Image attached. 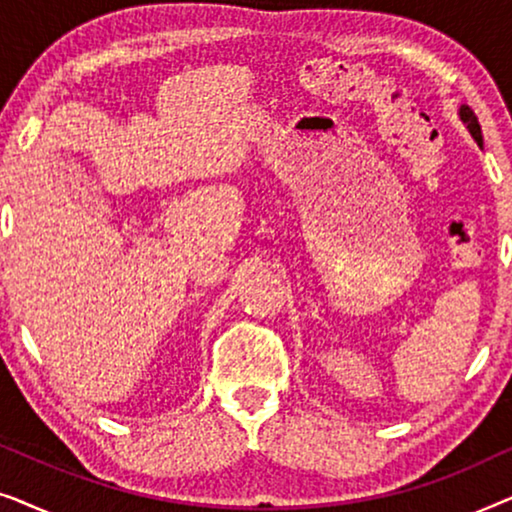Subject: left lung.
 Wrapping results in <instances>:
<instances>
[{
  "instance_id": "obj_1",
  "label": "left lung",
  "mask_w": 512,
  "mask_h": 512,
  "mask_svg": "<svg viewBox=\"0 0 512 512\" xmlns=\"http://www.w3.org/2000/svg\"><path fill=\"white\" fill-rule=\"evenodd\" d=\"M459 116H461V121L466 123V128H468V132H471V135H473L475 142L482 144V130H480L478 116L473 114V109H471V107H466V104H464V107L459 109Z\"/></svg>"
}]
</instances>
